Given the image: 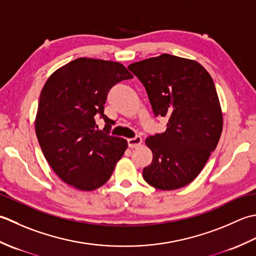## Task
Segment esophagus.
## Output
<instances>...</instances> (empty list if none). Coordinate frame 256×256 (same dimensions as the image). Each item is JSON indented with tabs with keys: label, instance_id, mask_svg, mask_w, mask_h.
Returning a JSON list of instances; mask_svg holds the SVG:
<instances>
[{
	"label": "esophagus",
	"instance_id": "1",
	"mask_svg": "<svg viewBox=\"0 0 256 256\" xmlns=\"http://www.w3.org/2000/svg\"><path fill=\"white\" fill-rule=\"evenodd\" d=\"M142 137H139V136H137V137L134 138L128 139V146L130 148H138L139 146H142Z\"/></svg>",
	"mask_w": 256,
	"mask_h": 256
}]
</instances>
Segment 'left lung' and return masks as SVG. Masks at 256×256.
Returning a JSON list of instances; mask_svg holds the SVG:
<instances>
[{
	"label": "left lung",
	"instance_id": "obj_1",
	"mask_svg": "<svg viewBox=\"0 0 256 256\" xmlns=\"http://www.w3.org/2000/svg\"><path fill=\"white\" fill-rule=\"evenodd\" d=\"M128 68L147 90L156 116L168 118L166 132L146 139L152 162L144 179L159 190L194 181L216 148L223 114L212 77L200 62L170 54L132 62Z\"/></svg>",
	"mask_w": 256,
	"mask_h": 256
}]
</instances>
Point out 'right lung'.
Returning a JSON list of instances; mask_svg holds the SVG:
<instances>
[{"label": "right lung", "mask_w": 256, "mask_h": 256, "mask_svg": "<svg viewBox=\"0 0 256 256\" xmlns=\"http://www.w3.org/2000/svg\"><path fill=\"white\" fill-rule=\"evenodd\" d=\"M132 74L118 62L80 57L60 67L40 92L35 132L55 174L77 190L92 191L108 181L128 147L126 139L108 134L104 114L107 94ZM100 113L106 126L96 129Z\"/></svg>", "instance_id": "obj_1"}]
</instances>
